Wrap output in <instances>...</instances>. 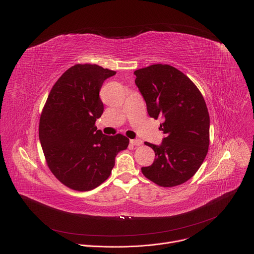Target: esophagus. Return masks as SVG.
<instances>
[{
	"instance_id": "34e87169",
	"label": "esophagus",
	"mask_w": 254,
	"mask_h": 254,
	"mask_svg": "<svg viewBox=\"0 0 254 254\" xmlns=\"http://www.w3.org/2000/svg\"><path fill=\"white\" fill-rule=\"evenodd\" d=\"M129 142L132 144V146H141L142 141L140 139H130Z\"/></svg>"
}]
</instances>
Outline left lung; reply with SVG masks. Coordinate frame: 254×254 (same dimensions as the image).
I'll return each mask as SVG.
<instances>
[{
    "label": "left lung",
    "mask_w": 254,
    "mask_h": 254,
    "mask_svg": "<svg viewBox=\"0 0 254 254\" xmlns=\"http://www.w3.org/2000/svg\"><path fill=\"white\" fill-rule=\"evenodd\" d=\"M134 74L150 117L164 118L159 128L166 135L161 146L144 142L156 158L141 173L161 187L183 184L208 153L210 118L204 97L188 76L168 64L150 65Z\"/></svg>",
    "instance_id": "left-lung-1"
}]
</instances>
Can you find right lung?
<instances>
[{
  "label": "right lung",
  "mask_w": 254,
  "mask_h": 254,
  "mask_svg": "<svg viewBox=\"0 0 254 254\" xmlns=\"http://www.w3.org/2000/svg\"><path fill=\"white\" fill-rule=\"evenodd\" d=\"M117 73L96 64H75L53 85L43 107L39 138L52 174L66 187L89 191L110 177L118 153L129 139L105 135L95 127L103 113L99 91Z\"/></svg>",
  "instance_id": "1"
}]
</instances>
